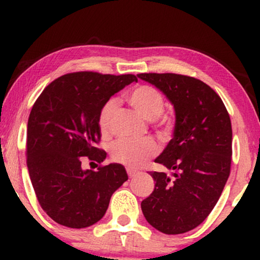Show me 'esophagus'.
<instances>
[{
	"instance_id": "34e87169",
	"label": "esophagus",
	"mask_w": 260,
	"mask_h": 260,
	"mask_svg": "<svg viewBox=\"0 0 260 260\" xmlns=\"http://www.w3.org/2000/svg\"><path fill=\"white\" fill-rule=\"evenodd\" d=\"M127 174H128V176H129V178H133L134 176H137V174H138V172H137L136 170H132V169H127Z\"/></svg>"
}]
</instances>
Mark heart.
I'll return each mask as SVG.
<instances>
[{
  "instance_id": "obj_1",
  "label": "heart",
  "mask_w": 260,
  "mask_h": 260,
  "mask_svg": "<svg viewBox=\"0 0 260 260\" xmlns=\"http://www.w3.org/2000/svg\"><path fill=\"white\" fill-rule=\"evenodd\" d=\"M126 99L131 106L148 121H154L160 117L165 109V100L162 94L149 85H138L133 88L127 94ZM116 104L113 100H109L101 107L98 123L103 134H107L111 128L112 115L115 112ZM164 127H169V121L166 118L161 120ZM157 151L156 143L147 139L138 142L132 139H121L116 142L111 148V156L116 162L128 168H139L143 164L153 157Z\"/></svg>"
}]
</instances>
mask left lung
Here are the masks:
<instances>
[{"label":"left lung","instance_id":"8db88e82","mask_svg":"<svg viewBox=\"0 0 260 260\" xmlns=\"http://www.w3.org/2000/svg\"><path fill=\"white\" fill-rule=\"evenodd\" d=\"M175 109L174 137L155 159L170 170L150 172L155 188L142 202L153 228L166 235L190 231L207 219L230 176L232 128L221 98L193 77L175 73H140Z\"/></svg>","mask_w":260,"mask_h":260}]
</instances>
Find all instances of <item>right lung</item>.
<instances>
[{
	"mask_svg": "<svg viewBox=\"0 0 260 260\" xmlns=\"http://www.w3.org/2000/svg\"><path fill=\"white\" fill-rule=\"evenodd\" d=\"M137 80L133 74H64L35 101L26 129V165L39 204L59 225H94L105 215L115 190L128 180L121 164L92 171L82 169V157L99 164L106 159L105 151L96 148L100 110Z\"/></svg>",
	"mask_w": 260,
	"mask_h": 260,
	"instance_id": "1",
	"label": "right lung"
}]
</instances>
